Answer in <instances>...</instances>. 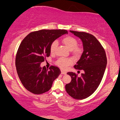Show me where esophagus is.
Segmentation results:
<instances>
[{
	"label": "esophagus",
	"instance_id": "obj_1",
	"mask_svg": "<svg viewBox=\"0 0 120 120\" xmlns=\"http://www.w3.org/2000/svg\"><path fill=\"white\" fill-rule=\"evenodd\" d=\"M61 74H63H63H66L67 72L63 71V70H61Z\"/></svg>",
	"mask_w": 120,
	"mask_h": 120
}]
</instances>
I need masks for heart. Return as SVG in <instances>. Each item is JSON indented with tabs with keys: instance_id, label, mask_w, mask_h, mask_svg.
<instances>
[{
	"instance_id": "heart-1",
	"label": "heart",
	"mask_w": 120,
	"mask_h": 120,
	"mask_svg": "<svg viewBox=\"0 0 120 120\" xmlns=\"http://www.w3.org/2000/svg\"><path fill=\"white\" fill-rule=\"evenodd\" d=\"M62 42L66 46L69 50L72 51V53L75 57H79L82 54V50L81 47L78 46V41L75 38L70 36L65 37L62 39ZM58 46L57 41H53L50 45V51L51 53H54ZM73 60L71 58H60L56 62V64L62 69H66L69 65L73 63Z\"/></svg>"
}]
</instances>
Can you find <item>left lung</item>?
I'll return each mask as SVG.
<instances>
[{"label": "left lung", "instance_id": "1", "mask_svg": "<svg viewBox=\"0 0 120 120\" xmlns=\"http://www.w3.org/2000/svg\"><path fill=\"white\" fill-rule=\"evenodd\" d=\"M70 32L82 41L83 53L74 67L84 73L80 77L73 72L67 73L71 81L65 85V90L74 99H83L97 89L105 70L107 58L104 49L94 36L85 32Z\"/></svg>", "mask_w": 120, "mask_h": 120}]
</instances>
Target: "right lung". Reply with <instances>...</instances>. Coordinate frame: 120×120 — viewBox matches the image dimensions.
<instances>
[{
    "instance_id": "right-lung-1",
    "label": "right lung",
    "mask_w": 120,
    "mask_h": 120,
    "mask_svg": "<svg viewBox=\"0 0 120 120\" xmlns=\"http://www.w3.org/2000/svg\"><path fill=\"white\" fill-rule=\"evenodd\" d=\"M65 34L68 31L64 29H42L30 33L22 41L15 64L19 80L28 91L35 94L46 92L61 73L58 67L52 65L48 70L40 64L50 56L52 42Z\"/></svg>"
}]
</instances>
